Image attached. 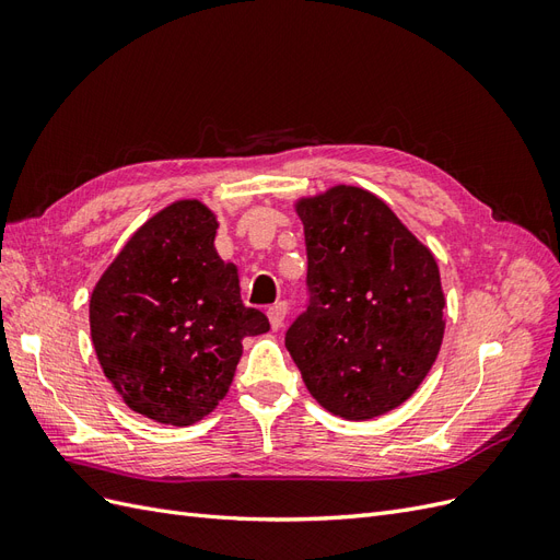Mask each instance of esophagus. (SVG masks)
<instances>
[{"instance_id": "1", "label": "esophagus", "mask_w": 560, "mask_h": 560, "mask_svg": "<svg viewBox=\"0 0 560 560\" xmlns=\"http://www.w3.org/2000/svg\"><path fill=\"white\" fill-rule=\"evenodd\" d=\"M287 313H290V306H287L284 301L276 303V306H270V308H268V319H270V327H273V329H280V327L284 325V317H287Z\"/></svg>"}]
</instances>
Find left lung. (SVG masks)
<instances>
[{
    "instance_id": "obj_1",
    "label": "left lung",
    "mask_w": 560,
    "mask_h": 560,
    "mask_svg": "<svg viewBox=\"0 0 560 560\" xmlns=\"http://www.w3.org/2000/svg\"><path fill=\"white\" fill-rule=\"evenodd\" d=\"M308 306L284 334L308 393L334 416L397 409L432 369L444 292L432 252L381 198L334 186L303 198Z\"/></svg>"
}]
</instances>
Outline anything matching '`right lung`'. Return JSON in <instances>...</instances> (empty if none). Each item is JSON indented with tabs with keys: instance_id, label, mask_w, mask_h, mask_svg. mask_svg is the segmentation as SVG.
<instances>
[{
	"instance_id": "add662e5",
	"label": "right lung",
	"mask_w": 560,
	"mask_h": 560,
	"mask_svg": "<svg viewBox=\"0 0 560 560\" xmlns=\"http://www.w3.org/2000/svg\"><path fill=\"white\" fill-rule=\"evenodd\" d=\"M217 217L177 200L132 233L97 280L91 336L100 366L132 411L194 425L224 399L243 338L268 317L241 301L238 268L214 249Z\"/></svg>"
}]
</instances>
